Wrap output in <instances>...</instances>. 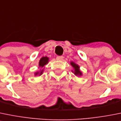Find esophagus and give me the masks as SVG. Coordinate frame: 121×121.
<instances>
[{
  "label": "esophagus",
  "mask_w": 121,
  "mask_h": 121,
  "mask_svg": "<svg viewBox=\"0 0 121 121\" xmlns=\"http://www.w3.org/2000/svg\"><path fill=\"white\" fill-rule=\"evenodd\" d=\"M56 59H57V60L58 61H62L63 60V56H57Z\"/></svg>",
  "instance_id": "1"
}]
</instances>
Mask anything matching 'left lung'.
<instances>
[{
	"label": "left lung",
	"instance_id": "left-lung-1",
	"mask_svg": "<svg viewBox=\"0 0 121 121\" xmlns=\"http://www.w3.org/2000/svg\"><path fill=\"white\" fill-rule=\"evenodd\" d=\"M70 64L72 66V67L73 68V70H71V71L73 72V73L74 74V75H76V76H78V77H80L83 75L82 71H80V66L77 64L76 63H75L73 61H70Z\"/></svg>",
	"mask_w": 121,
	"mask_h": 121
}]
</instances>
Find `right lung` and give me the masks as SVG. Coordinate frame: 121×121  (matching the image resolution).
<instances>
[{"instance_id": "obj_1", "label": "right lung", "mask_w": 121, "mask_h": 121, "mask_svg": "<svg viewBox=\"0 0 121 121\" xmlns=\"http://www.w3.org/2000/svg\"><path fill=\"white\" fill-rule=\"evenodd\" d=\"M49 58L48 57H43L40 60H39V63H38V66L39 68H41L40 70L39 71H36L34 73L35 76H40L41 75L43 74V72H44V69H43L44 66H45L46 64H47L49 62Z\"/></svg>"}]
</instances>
